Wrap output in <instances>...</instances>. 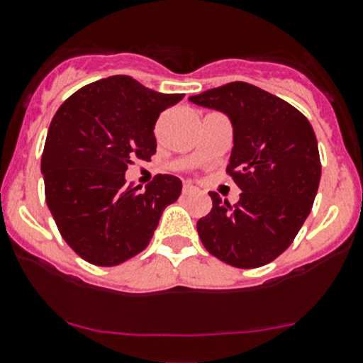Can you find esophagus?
<instances>
[{"label":"esophagus","mask_w":363,"mask_h":363,"mask_svg":"<svg viewBox=\"0 0 363 363\" xmlns=\"http://www.w3.org/2000/svg\"><path fill=\"white\" fill-rule=\"evenodd\" d=\"M196 191H199V189H196L191 182H184V184H182V195H193V193Z\"/></svg>","instance_id":"1"}]
</instances>
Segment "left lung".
<instances>
[{
	"instance_id": "1",
	"label": "left lung",
	"mask_w": 363,
	"mask_h": 363,
	"mask_svg": "<svg viewBox=\"0 0 363 363\" xmlns=\"http://www.w3.org/2000/svg\"><path fill=\"white\" fill-rule=\"evenodd\" d=\"M223 111L234 128L227 175L241 189L230 206L211 191L213 209L196 223L207 252L241 269L282 255L311 214L321 179L318 140L301 111L242 81L189 97Z\"/></svg>"
}]
</instances>
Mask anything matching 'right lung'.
<instances>
[{
  "mask_svg": "<svg viewBox=\"0 0 363 363\" xmlns=\"http://www.w3.org/2000/svg\"><path fill=\"white\" fill-rule=\"evenodd\" d=\"M182 97L110 76L79 88L52 117L40 163L45 202L62 238L86 262L111 267L138 255L181 195L175 175L157 174L142 191L124 174L156 154L154 125Z\"/></svg>",
  "mask_w": 363,
  "mask_h": 363,
  "instance_id": "obj_1",
  "label": "right lung"
}]
</instances>
